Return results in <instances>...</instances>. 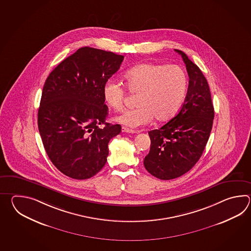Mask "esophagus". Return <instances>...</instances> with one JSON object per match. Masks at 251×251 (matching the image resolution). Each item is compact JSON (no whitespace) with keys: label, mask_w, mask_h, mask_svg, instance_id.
<instances>
[{"label":"esophagus","mask_w":251,"mask_h":251,"mask_svg":"<svg viewBox=\"0 0 251 251\" xmlns=\"http://www.w3.org/2000/svg\"><path fill=\"white\" fill-rule=\"evenodd\" d=\"M122 132H125V133H137L138 132L136 131V130H133V129H129L127 127H125L123 126L122 127Z\"/></svg>","instance_id":"esophagus-1"}]
</instances>
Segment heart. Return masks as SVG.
<instances>
[{"mask_svg":"<svg viewBox=\"0 0 251 251\" xmlns=\"http://www.w3.org/2000/svg\"><path fill=\"white\" fill-rule=\"evenodd\" d=\"M128 90L139 93L137 108L126 109L115 120L129 128H137L155 119L170 120L180 107L187 88V75L176 65L139 64L126 74ZM103 97L109 107L121 110L126 99L123 85L108 80L103 87Z\"/></svg>","mask_w":251,"mask_h":251,"instance_id":"b5f03b06","label":"heart"}]
</instances>
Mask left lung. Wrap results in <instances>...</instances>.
I'll return each instance as SVG.
<instances>
[{"label":"left lung","instance_id":"left-lung-1","mask_svg":"<svg viewBox=\"0 0 251 251\" xmlns=\"http://www.w3.org/2000/svg\"><path fill=\"white\" fill-rule=\"evenodd\" d=\"M181 55L188 89L181 109L168 123L149 132L151 148L144 165L152 176L169 180L190 171L203 154L213 127V110L207 80L187 54Z\"/></svg>","mask_w":251,"mask_h":251}]
</instances>
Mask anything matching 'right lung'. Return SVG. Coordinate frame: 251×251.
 Returning a JSON list of instances; mask_svg holds the SVG:
<instances>
[{
	"label": "right lung",
	"mask_w": 251,
	"mask_h": 251,
	"mask_svg": "<svg viewBox=\"0 0 251 251\" xmlns=\"http://www.w3.org/2000/svg\"><path fill=\"white\" fill-rule=\"evenodd\" d=\"M124 56L81 48L54 68L43 87L38 125L53 165L75 179L96 175L107 162L108 143L121 132L106 123L103 97L106 81L118 72ZM104 124V128H100Z\"/></svg>",
	"instance_id": "obj_1"
}]
</instances>
